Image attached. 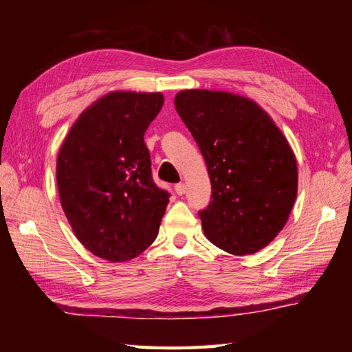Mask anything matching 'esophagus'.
Returning <instances> with one entry per match:
<instances>
[{"label":"esophagus","mask_w":352,"mask_h":352,"mask_svg":"<svg viewBox=\"0 0 352 352\" xmlns=\"http://www.w3.org/2000/svg\"><path fill=\"white\" fill-rule=\"evenodd\" d=\"M175 192L178 195H183L184 192H186V184H184V183H177L175 184Z\"/></svg>","instance_id":"34e87169"}]
</instances>
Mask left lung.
I'll list each match as a JSON object with an SVG mask.
<instances>
[{"label": "left lung", "mask_w": 352, "mask_h": 352, "mask_svg": "<svg viewBox=\"0 0 352 352\" xmlns=\"http://www.w3.org/2000/svg\"><path fill=\"white\" fill-rule=\"evenodd\" d=\"M175 109L204 155L211 201L199 211L205 236L231 254H252L284 228L296 199V160L287 140L253 100L184 90Z\"/></svg>", "instance_id": "obj_1"}]
</instances>
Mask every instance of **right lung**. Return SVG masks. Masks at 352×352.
Wrapping results in <instances>:
<instances>
[{"instance_id":"add662e5","label":"right lung","mask_w":352,"mask_h":352,"mask_svg":"<svg viewBox=\"0 0 352 352\" xmlns=\"http://www.w3.org/2000/svg\"><path fill=\"white\" fill-rule=\"evenodd\" d=\"M160 93H110L71 127L57 158V186L82 245L110 262L151 245L170 194L152 177L144 133L163 107Z\"/></svg>"}]
</instances>
